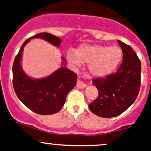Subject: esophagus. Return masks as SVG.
Here are the masks:
<instances>
[{
    "mask_svg": "<svg viewBox=\"0 0 151 151\" xmlns=\"http://www.w3.org/2000/svg\"><path fill=\"white\" fill-rule=\"evenodd\" d=\"M86 86H87V85L85 84V83H83L81 80H80V79H78V80H77V88H79L81 89V88H85Z\"/></svg>",
    "mask_w": 151,
    "mask_h": 151,
    "instance_id": "obj_1",
    "label": "esophagus"
}]
</instances>
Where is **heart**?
<instances>
[{
    "label": "heart",
    "instance_id": "1",
    "mask_svg": "<svg viewBox=\"0 0 151 151\" xmlns=\"http://www.w3.org/2000/svg\"><path fill=\"white\" fill-rule=\"evenodd\" d=\"M122 50L118 46L83 45L77 52L68 50L67 60L74 66L82 63L89 64L90 72L96 77L103 78L110 75L118 68L122 59Z\"/></svg>",
    "mask_w": 151,
    "mask_h": 151
}]
</instances>
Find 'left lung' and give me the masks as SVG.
<instances>
[{
	"instance_id": "1",
	"label": "left lung",
	"mask_w": 151,
	"mask_h": 151,
	"mask_svg": "<svg viewBox=\"0 0 151 151\" xmlns=\"http://www.w3.org/2000/svg\"><path fill=\"white\" fill-rule=\"evenodd\" d=\"M118 42L123 51V61L116 73L93 80L99 96L88 106L101 118H112L125 112L134 102L140 88V60L129 45Z\"/></svg>"
}]
</instances>
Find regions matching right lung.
Masks as SVG:
<instances>
[{"label": "right lung", "mask_w": 151, "mask_h": 151, "mask_svg": "<svg viewBox=\"0 0 151 151\" xmlns=\"http://www.w3.org/2000/svg\"><path fill=\"white\" fill-rule=\"evenodd\" d=\"M39 38L58 47L61 39L48 33H40L27 39L15 57L12 72L13 86L19 99L28 109L39 115H52L59 112L66 101L67 94L76 85L77 75L65 67L66 59L62 58V66L42 79L28 77L21 67L24 47L31 39Z\"/></svg>", "instance_id": "right-lung-1"}]
</instances>
